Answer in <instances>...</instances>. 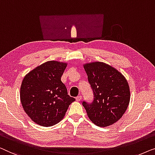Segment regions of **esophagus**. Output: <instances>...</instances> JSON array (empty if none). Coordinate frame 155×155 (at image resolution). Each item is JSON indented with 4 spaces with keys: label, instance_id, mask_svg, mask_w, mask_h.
Segmentation results:
<instances>
[{
    "label": "esophagus",
    "instance_id": "1",
    "mask_svg": "<svg viewBox=\"0 0 155 155\" xmlns=\"http://www.w3.org/2000/svg\"><path fill=\"white\" fill-rule=\"evenodd\" d=\"M81 100V95H78V96L76 97V100H77V101H78V102H79Z\"/></svg>",
    "mask_w": 155,
    "mask_h": 155
}]
</instances>
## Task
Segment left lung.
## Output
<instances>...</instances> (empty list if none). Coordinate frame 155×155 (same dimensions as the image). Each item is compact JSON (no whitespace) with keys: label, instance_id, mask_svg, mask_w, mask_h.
Returning <instances> with one entry per match:
<instances>
[{"label":"left lung","instance_id":"8db88e82","mask_svg":"<svg viewBox=\"0 0 155 155\" xmlns=\"http://www.w3.org/2000/svg\"><path fill=\"white\" fill-rule=\"evenodd\" d=\"M94 94L91 104L83 102L90 120L106 127L120 119L129 104L130 93L126 77L116 68L102 62L84 64Z\"/></svg>","mask_w":155,"mask_h":155}]
</instances>
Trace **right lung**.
<instances>
[{"instance_id": "1", "label": "right lung", "mask_w": 155, "mask_h": 155, "mask_svg": "<svg viewBox=\"0 0 155 155\" xmlns=\"http://www.w3.org/2000/svg\"><path fill=\"white\" fill-rule=\"evenodd\" d=\"M67 62L51 60L25 75L20 87V101L30 119L38 125L51 126L64 118L75 99L67 94L61 81Z\"/></svg>"}]
</instances>
